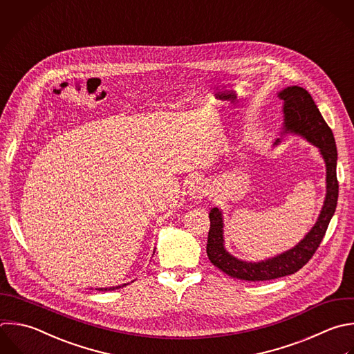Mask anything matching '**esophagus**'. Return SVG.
Wrapping results in <instances>:
<instances>
[{"label": "esophagus", "instance_id": "esophagus-1", "mask_svg": "<svg viewBox=\"0 0 354 354\" xmlns=\"http://www.w3.org/2000/svg\"><path fill=\"white\" fill-rule=\"evenodd\" d=\"M188 194L192 199H202L206 195V187L202 181L195 180L188 185Z\"/></svg>", "mask_w": 354, "mask_h": 354}]
</instances>
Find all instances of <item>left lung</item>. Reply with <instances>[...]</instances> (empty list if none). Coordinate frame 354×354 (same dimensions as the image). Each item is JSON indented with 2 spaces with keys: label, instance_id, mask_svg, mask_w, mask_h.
Returning a JSON list of instances; mask_svg holds the SVG:
<instances>
[{
  "label": "left lung",
  "instance_id": "obj_1",
  "mask_svg": "<svg viewBox=\"0 0 354 354\" xmlns=\"http://www.w3.org/2000/svg\"><path fill=\"white\" fill-rule=\"evenodd\" d=\"M283 101V123L281 136L293 134L314 145L325 163V198L315 224L293 248L259 261H246L235 257L225 249L223 210L212 207L209 213L210 230L206 253L209 260L227 275L243 281H268L290 275L299 271L319 246L337 203L336 180V144L332 130L325 123L311 95L299 86H290L278 93ZM282 138H277L272 147H278Z\"/></svg>",
  "mask_w": 354,
  "mask_h": 354
}]
</instances>
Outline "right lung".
I'll use <instances>...</instances> for the list:
<instances>
[{"label":"right lung","instance_id":"obj_1","mask_svg":"<svg viewBox=\"0 0 354 354\" xmlns=\"http://www.w3.org/2000/svg\"><path fill=\"white\" fill-rule=\"evenodd\" d=\"M155 253V252H153ZM127 283H123V285H118V286H111V288H98V290H115V289H119V288H123L126 286Z\"/></svg>","mask_w":354,"mask_h":354}]
</instances>
